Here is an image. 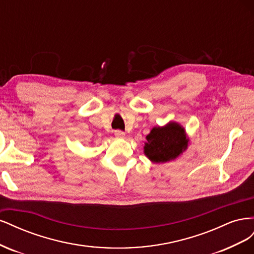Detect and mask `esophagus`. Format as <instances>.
<instances>
[{"label": "esophagus", "instance_id": "esophagus-1", "mask_svg": "<svg viewBox=\"0 0 254 254\" xmlns=\"http://www.w3.org/2000/svg\"><path fill=\"white\" fill-rule=\"evenodd\" d=\"M114 135L117 137H124L125 136V132L121 131V130H115L114 131Z\"/></svg>", "mask_w": 254, "mask_h": 254}]
</instances>
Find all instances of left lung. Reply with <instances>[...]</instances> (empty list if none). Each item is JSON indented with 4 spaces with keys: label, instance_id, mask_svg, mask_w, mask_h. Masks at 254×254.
Returning a JSON list of instances; mask_svg holds the SVG:
<instances>
[{
    "label": "left lung",
    "instance_id": "8db88e82",
    "mask_svg": "<svg viewBox=\"0 0 254 254\" xmlns=\"http://www.w3.org/2000/svg\"><path fill=\"white\" fill-rule=\"evenodd\" d=\"M146 140L144 155L152 163H166L188 149L190 137L182 125L171 121L164 126L153 127Z\"/></svg>",
    "mask_w": 254,
    "mask_h": 254
}]
</instances>
